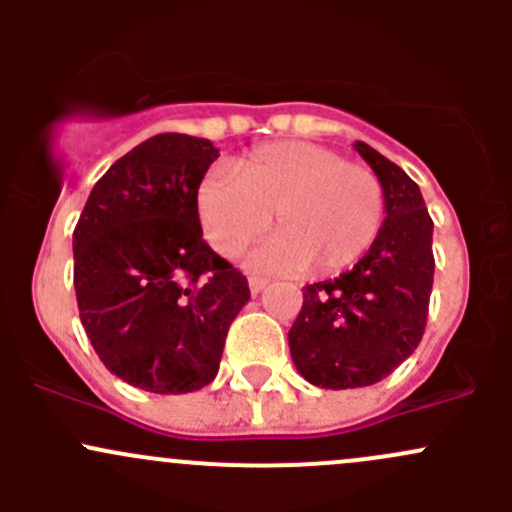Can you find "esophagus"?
<instances>
[{
    "label": "esophagus",
    "mask_w": 512,
    "mask_h": 512,
    "mask_svg": "<svg viewBox=\"0 0 512 512\" xmlns=\"http://www.w3.org/2000/svg\"><path fill=\"white\" fill-rule=\"evenodd\" d=\"M267 285H270V282H267L265 277H257V275L250 277V292H252V294H260L262 289H265Z\"/></svg>",
    "instance_id": "1"
}]
</instances>
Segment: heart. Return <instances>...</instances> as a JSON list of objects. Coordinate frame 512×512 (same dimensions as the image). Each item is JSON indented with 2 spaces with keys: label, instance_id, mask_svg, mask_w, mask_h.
Here are the masks:
<instances>
[{
  "label": "heart",
  "instance_id": "heart-1",
  "mask_svg": "<svg viewBox=\"0 0 512 512\" xmlns=\"http://www.w3.org/2000/svg\"><path fill=\"white\" fill-rule=\"evenodd\" d=\"M195 210L208 242L225 257L245 252L275 213L280 232L252 255V265L332 275L374 245L384 188L374 170L332 148L277 141L245 153L235 173L210 170L195 190Z\"/></svg>",
  "mask_w": 512,
  "mask_h": 512
}]
</instances>
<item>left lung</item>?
<instances>
[{"mask_svg":"<svg viewBox=\"0 0 512 512\" xmlns=\"http://www.w3.org/2000/svg\"><path fill=\"white\" fill-rule=\"evenodd\" d=\"M354 148L381 180L384 225L352 270L304 287L289 329L299 374L334 391L376 384L414 354L436 270L433 220L418 185L366 143L356 141Z\"/></svg>","mask_w":512,"mask_h":512,"instance_id":"left-lung-1","label":"left lung"}]
</instances>
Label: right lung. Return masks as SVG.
<instances>
[{
    "mask_svg": "<svg viewBox=\"0 0 512 512\" xmlns=\"http://www.w3.org/2000/svg\"><path fill=\"white\" fill-rule=\"evenodd\" d=\"M218 158L208 138L158 133L98 178L74 230L79 317L111 374L188 394L220 369L247 277L203 240L195 190Z\"/></svg>",
    "mask_w": 512,
    "mask_h": 512,
    "instance_id": "add662e5",
    "label": "right lung"
}]
</instances>
